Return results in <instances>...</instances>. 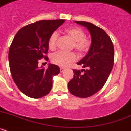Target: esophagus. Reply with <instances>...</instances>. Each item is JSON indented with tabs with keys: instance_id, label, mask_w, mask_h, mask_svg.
Listing matches in <instances>:
<instances>
[{
	"instance_id": "34e87169",
	"label": "esophagus",
	"mask_w": 131,
	"mask_h": 131,
	"mask_svg": "<svg viewBox=\"0 0 131 131\" xmlns=\"http://www.w3.org/2000/svg\"><path fill=\"white\" fill-rule=\"evenodd\" d=\"M63 71H64V68H60V71H61V72H63Z\"/></svg>"
}]
</instances>
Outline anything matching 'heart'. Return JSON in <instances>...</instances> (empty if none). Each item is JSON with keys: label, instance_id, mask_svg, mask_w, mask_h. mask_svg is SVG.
I'll list each match as a JSON object with an SVG mask.
<instances>
[{"label": "heart", "instance_id": "obj_1", "mask_svg": "<svg viewBox=\"0 0 131 131\" xmlns=\"http://www.w3.org/2000/svg\"><path fill=\"white\" fill-rule=\"evenodd\" d=\"M64 33L69 36L73 40L72 48H75L80 54H85L91 49L92 41L90 38L85 37L84 31L77 26L68 27L64 30ZM59 34L57 31H54L48 38V45L50 50H54L58 45ZM77 59V54L74 52H66L58 51L51 56V61L59 66L66 67L75 62Z\"/></svg>", "mask_w": 131, "mask_h": 131}]
</instances>
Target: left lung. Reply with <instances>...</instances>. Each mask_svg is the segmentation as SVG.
<instances>
[{"mask_svg":"<svg viewBox=\"0 0 131 131\" xmlns=\"http://www.w3.org/2000/svg\"><path fill=\"white\" fill-rule=\"evenodd\" d=\"M88 29L92 45L89 52L80 62L87 69H73V78L68 83L69 91L79 98H87L104 86L114 63V47L108 35L99 27L86 21H75ZM84 71V74L81 73Z\"/></svg>","mask_w":131,"mask_h":131,"instance_id":"1","label":"left lung"}]
</instances>
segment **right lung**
Returning a JSON list of instances; mask_svg holds the SVG:
<instances>
[{
  "label": "right lung",
  "mask_w": 131,
  "mask_h": 131,
  "mask_svg": "<svg viewBox=\"0 0 131 131\" xmlns=\"http://www.w3.org/2000/svg\"><path fill=\"white\" fill-rule=\"evenodd\" d=\"M64 21L42 20L25 25L12 42L8 54L12 77L18 89L30 98L48 94L52 87L53 76L60 73V68L56 65L49 64L45 69L39 68L38 63L42 58L48 60V38Z\"/></svg>",
  "instance_id": "1"
}]
</instances>
